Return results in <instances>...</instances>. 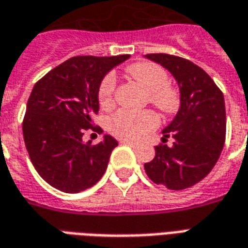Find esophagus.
I'll list each match as a JSON object with an SVG mask.
<instances>
[{"label":"esophagus","instance_id":"obj_1","mask_svg":"<svg viewBox=\"0 0 248 248\" xmlns=\"http://www.w3.org/2000/svg\"><path fill=\"white\" fill-rule=\"evenodd\" d=\"M121 143L130 146V147H137V146H138V143H135V142H133V140H121Z\"/></svg>","mask_w":248,"mask_h":248}]
</instances>
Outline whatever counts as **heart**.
Instances as JSON below:
<instances>
[{
    "label": "heart",
    "mask_w": 248,
    "mask_h": 248,
    "mask_svg": "<svg viewBox=\"0 0 248 248\" xmlns=\"http://www.w3.org/2000/svg\"><path fill=\"white\" fill-rule=\"evenodd\" d=\"M127 73L143 85L150 92V101L163 111H172L178 108L177 92L167 86L169 76L161 66L151 62H140L127 67ZM117 78L114 73H108L98 87V101L101 108H111L114 103ZM159 124L158 114L151 110L134 111L129 108H122L113 114L108 121L110 133L124 140H140L153 133Z\"/></svg>",
    "instance_id": "heart-1"
}]
</instances>
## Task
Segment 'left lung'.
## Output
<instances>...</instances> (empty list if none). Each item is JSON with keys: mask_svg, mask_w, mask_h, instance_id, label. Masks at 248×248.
<instances>
[{"mask_svg": "<svg viewBox=\"0 0 248 248\" xmlns=\"http://www.w3.org/2000/svg\"><path fill=\"white\" fill-rule=\"evenodd\" d=\"M171 73L179 87V110L162 130L172 146H155V156L145 163L147 177L170 190L201 182L213 170L226 138V108L219 87L206 71L188 60L170 54H147Z\"/></svg>", "mask_w": 248, "mask_h": 248, "instance_id": "obj_1", "label": "left lung"}]
</instances>
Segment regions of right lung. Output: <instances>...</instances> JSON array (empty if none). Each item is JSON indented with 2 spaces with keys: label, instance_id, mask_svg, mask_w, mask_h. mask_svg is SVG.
I'll list each match as a JSON object with an SVG mask.
<instances>
[{
  "label": "right lung",
  "instance_id": "add662e5",
  "mask_svg": "<svg viewBox=\"0 0 248 248\" xmlns=\"http://www.w3.org/2000/svg\"><path fill=\"white\" fill-rule=\"evenodd\" d=\"M129 57H73L33 87L22 124L25 146L37 172L57 190L83 191L106 171L117 140L106 134L92 145L83 142L82 135L94 130L103 77Z\"/></svg>",
  "mask_w": 248,
  "mask_h": 248
}]
</instances>
